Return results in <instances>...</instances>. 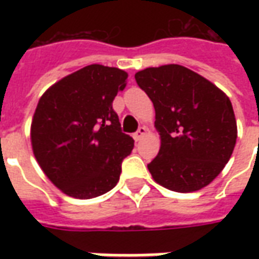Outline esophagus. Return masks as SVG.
Returning a JSON list of instances; mask_svg holds the SVG:
<instances>
[{
  "instance_id": "obj_1",
  "label": "esophagus",
  "mask_w": 259,
  "mask_h": 259,
  "mask_svg": "<svg viewBox=\"0 0 259 259\" xmlns=\"http://www.w3.org/2000/svg\"><path fill=\"white\" fill-rule=\"evenodd\" d=\"M146 133H147V129H146V127H144V126H141V127H139V130H137V132H136V133H135V140L136 141L141 140V137L146 135Z\"/></svg>"
}]
</instances>
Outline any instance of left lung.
<instances>
[{
    "label": "left lung",
    "mask_w": 259,
    "mask_h": 259,
    "mask_svg": "<svg viewBox=\"0 0 259 259\" xmlns=\"http://www.w3.org/2000/svg\"><path fill=\"white\" fill-rule=\"evenodd\" d=\"M135 79L154 104L161 136L159 152L148 163L154 180L179 193L209 185L230 159L237 139L229 97L182 65L147 68Z\"/></svg>",
    "instance_id": "obj_1"
}]
</instances>
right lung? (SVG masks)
I'll use <instances>...</instances> for the list:
<instances>
[{
	"label": "right lung",
	"instance_id": "1",
	"mask_svg": "<svg viewBox=\"0 0 259 259\" xmlns=\"http://www.w3.org/2000/svg\"><path fill=\"white\" fill-rule=\"evenodd\" d=\"M118 68L89 65L50 87L37 104L31 146L37 162L65 194L87 200L112 190L135 141L112 102L126 85Z\"/></svg>",
	"mask_w": 259,
	"mask_h": 259
}]
</instances>
